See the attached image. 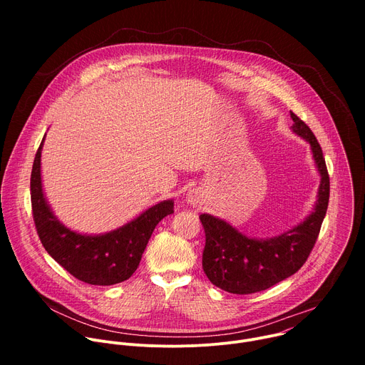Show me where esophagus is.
I'll use <instances>...</instances> for the list:
<instances>
[{
	"label": "esophagus",
	"instance_id": "34e87169",
	"mask_svg": "<svg viewBox=\"0 0 365 365\" xmlns=\"http://www.w3.org/2000/svg\"><path fill=\"white\" fill-rule=\"evenodd\" d=\"M187 200H189L190 203L196 205V203L200 200V192H199L197 189H193V190H190V192L187 193Z\"/></svg>",
	"mask_w": 365,
	"mask_h": 365
}]
</instances>
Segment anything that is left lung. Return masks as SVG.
I'll use <instances>...</instances> for the list:
<instances>
[{
  "instance_id": "1",
  "label": "left lung",
  "mask_w": 365,
  "mask_h": 365,
  "mask_svg": "<svg viewBox=\"0 0 365 365\" xmlns=\"http://www.w3.org/2000/svg\"><path fill=\"white\" fill-rule=\"evenodd\" d=\"M290 117L293 131L310 143L322 178L315 211L300 225L270 240L248 238L222 220L199 215L205 231L202 269L212 284L225 292L257 293L290 277L306 263L318 240L329 202V175L315 134L296 114L290 113Z\"/></svg>"
}]
</instances>
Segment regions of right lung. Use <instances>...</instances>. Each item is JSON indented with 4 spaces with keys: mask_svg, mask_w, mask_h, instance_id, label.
Wrapping results in <instances>:
<instances>
[{
    "mask_svg": "<svg viewBox=\"0 0 365 365\" xmlns=\"http://www.w3.org/2000/svg\"><path fill=\"white\" fill-rule=\"evenodd\" d=\"M44 137L37 148L30 178L31 212L38 238L46 251L78 280L111 286L121 283L137 270L145 245L165 217L173 214V202L154 205L127 225L103 235H81L63 227L46 203L41 190L40 155Z\"/></svg>",
    "mask_w": 365,
    "mask_h": 365,
    "instance_id": "1",
    "label": "right lung"
}]
</instances>
